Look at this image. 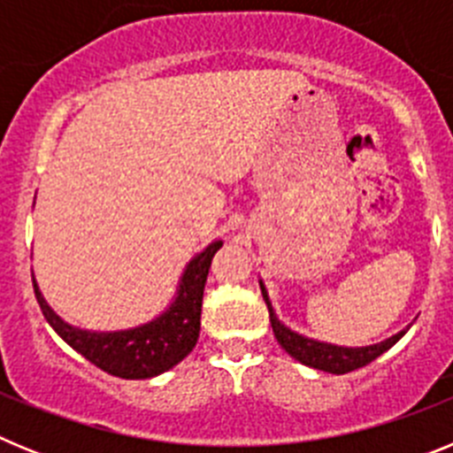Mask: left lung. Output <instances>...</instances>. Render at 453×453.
Masks as SVG:
<instances>
[{
  "instance_id": "left-lung-1",
  "label": "left lung",
  "mask_w": 453,
  "mask_h": 453,
  "mask_svg": "<svg viewBox=\"0 0 453 453\" xmlns=\"http://www.w3.org/2000/svg\"><path fill=\"white\" fill-rule=\"evenodd\" d=\"M261 292L263 299L267 303V311H270V322H272V331H274L276 340H279V345L288 351V354L295 358V361L303 363L308 367H315V370L329 372V374H347V372H354L358 367L370 365L374 358L383 354V351L390 349L403 334L406 329L399 331L397 335H392V338L383 340V342H376V345L370 347H338V345H329V342H319V340L306 338L302 334H295L292 329H288L286 324H281L276 319L274 308H272L270 297H267V290L261 281Z\"/></svg>"
}]
</instances>
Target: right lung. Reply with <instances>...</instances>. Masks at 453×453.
I'll list each match as a JSON object with an SVG mask.
<instances>
[{
  "label": "right lung",
  "instance_id": "right-lung-1",
  "mask_svg": "<svg viewBox=\"0 0 453 453\" xmlns=\"http://www.w3.org/2000/svg\"><path fill=\"white\" fill-rule=\"evenodd\" d=\"M219 247L222 240H215L202 254L195 256L183 272L177 297L170 308L151 322L140 324L134 329L97 334L63 322L40 295L34 279L35 299L51 329L92 365L119 379H151L181 363L192 347L197 345L203 286H206L211 261Z\"/></svg>",
  "mask_w": 453,
  "mask_h": 453
}]
</instances>
